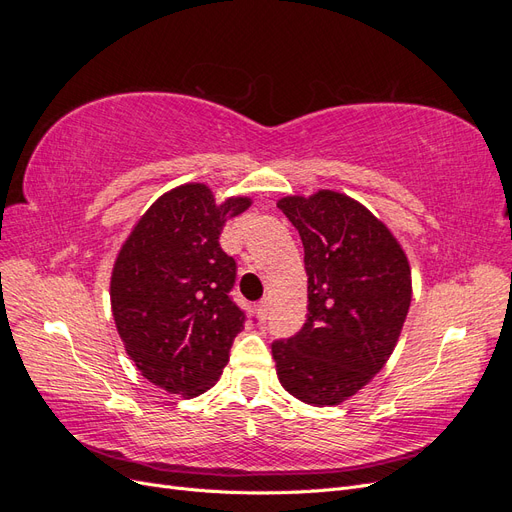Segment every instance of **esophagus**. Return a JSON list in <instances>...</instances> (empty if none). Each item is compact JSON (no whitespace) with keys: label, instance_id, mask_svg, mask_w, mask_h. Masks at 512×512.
Wrapping results in <instances>:
<instances>
[{"label":"esophagus","instance_id":"34e87169","mask_svg":"<svg viewBox=\"0 0 512 512\" xmlns=\"http://www.w3.org/2000/svg\"><path fill=\"white\" fill-rule=\"evenodd\" d=\"M256 316H258L260 322L267 320V316H269V305H267V301H260V303L256 305Z\"/></svg>","mask_w":512,"mask_h":512}]
</instances>
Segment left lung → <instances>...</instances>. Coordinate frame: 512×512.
Returning <instances> with one entry per match:
<instances>
[{
  "label": "left lung",
  "instance_id": "left-lung-1",
  "mask_svg": "<svg viewBox=\"0 0 512 512\" xmlns=\"http://www.w3.org/2000/svg\"><path fill=\"white\" fill-rule=\"evenodd\" d=\"M305 247L307 320L271 346L284 389L339 406L393 354L412 303L404 247L359 200L335 190L277 200Z\"/></svg>",
  "mask_w": 512,
  "mask_h": 512
}]
</instances>
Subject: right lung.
Instances as JSON below:
<instances>
[{
  "mask_svg": "<svg viewBox=\"0 0 512 512\" xmlns=\"http://www.w3.org/2000/svg\"><path fill=\"white\" fill-rule=\"evenodd\" d=\"M250 207V196L215 203L207 183L177 185L141 215L115 258L117 333L136 369L168 393L209 391L243 329L245 314L228 294L237 265L220 235Z\"/></svg>",
  "mask_w": 512,
  "mask_h": 512,
  "instance_id": "obj_1",
  "label": "right lung"
}]
</instances>
